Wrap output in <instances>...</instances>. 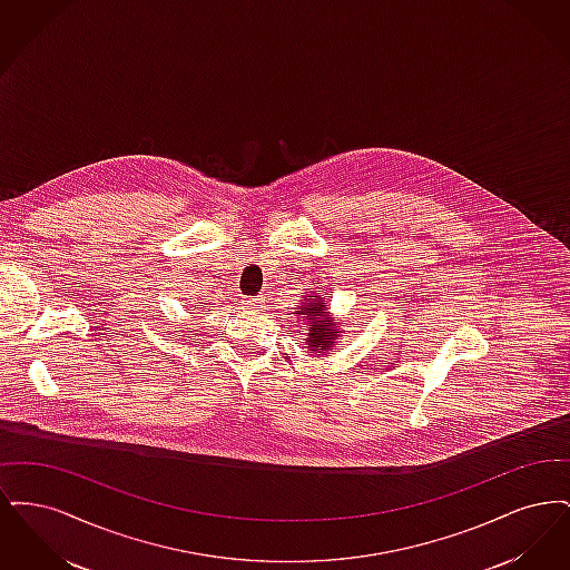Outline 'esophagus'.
<instances>
[{"label": "esophagus", "mask_w": 570, "mask_h": 570, "mask_svg": "<svg viewBox=\"0 0 570 570\" xmlns=\"http://www.w3.org/2000/svg\"><path fill=\"white\" fill-rule=\"evenodd\" d=\"M244 307L247 312H258V309H263L265 307V298L263 297H252L245 298Z\"/></svg>", "instance_id": "obj_1"}]
</instances>
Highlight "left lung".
<instances>
[{
	"label": "left lung",
	"mask_w": 570,
	"mask_h": 570,
	"mask_svg": "<svg viewBox=\"0 0 570 570\" xmlns=\"http://www.w3.org/2000/svg\"><path fill=\"white\" fill-rule=\"evenodd\" d=\"M298 316H303V321H307V348H316V351H326L333 344V337L337 335L335 323L331 318H326L325 303L323 298H316V303H307L305 307H298L295 312Z\"/></svg>",
	"instance_id": "obj_1"
}]
</instances>
